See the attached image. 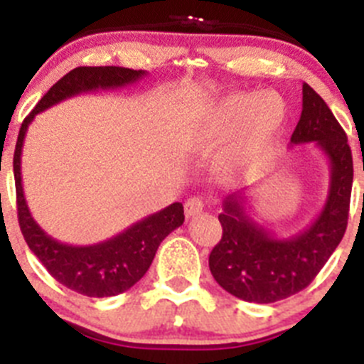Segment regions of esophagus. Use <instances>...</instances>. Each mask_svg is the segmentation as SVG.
<instances>
[{"label": "esophagus", "instance_id": "1", "mask_svg": "<svg viewBox=\"0 0 364 364\" xmlns=\"http://www.w3.org/2000/svg\"><path fill=\"white\" fill-rule=\"evenodd\" d=\"M186 217L191 218V217H197V215L202 213V210H204V202H202V198L198 197H191L188 202H186Z\"/></svg>", "mask_w": 364, "mask_h": 364}]
</instances>
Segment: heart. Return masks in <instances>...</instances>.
I'll return each mask as SVG.
<instances>
[{
    "label": "heart",
    "mask_w": 364,
    "mask_h": 364,
    "mask_svg": "<svg viewBox=\"0 0 364 364\" xmlns=\"http://www.w3.org/2000/svg\"><path fill=\"white\" fill-rule=\"evenodd\" d=\"M286 120L288 105L279 92H233L205 111L195 140L202 146H217L233 136L222 151L220 166L224 169H239L255 160L281 136Z\"/></svg>",
    "instance_id": "b5f03b06"
}]
</instances>
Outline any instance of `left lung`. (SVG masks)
I'll return each instance as SVG.
<instances>
[{
    "label": "left lung",
    "mask_w": 364,
    "mask_h": 364,
    "mask_svg": "<svg viewBox=\"0 0 364 364\" xmlns=\"http://www.w3.org/2000/svg\"><path fill=\"white\" fill-rule=\"evenodd\" d=\"M291 146L314 142L330 162V188L321 213L291 237H275L247 213L246 191L224 198L218 220L222 239L210 253L215 281L235 297L268 302L304 290L330 259L346 231L353 162L348 138L333 112L308 83Z\"/></svg>",
    "instance_id": "1"
}]
</instances>
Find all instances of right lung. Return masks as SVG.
I'll use <instances>...</instances> for the list:
<instances>
[{
    "label": "right lung",
    "instance_id": "obj_1",
    "mask_svg": "<svg viewBox=\"0 0 364 364\" xmlns=\"http://www.w3.org/2000/svg\"><path fill=\"white\" fill-rule=\"evenodd\" d=\"M146 70L125 67H76L50 87L21 124L14 149V180L18 220L25 242L60 284L87 297H112L124 294L146 275L154 253L167 235L184 224V205L180 202L134 222L133 226L104 242L70 246L45 233L28 211L21 186V149L28 125L38 112L60 104L70 96L98 89H118L136 83Z\"/></svg>",
    "mask_w": 364,
    "mask_h": 364
}]
</instances>
